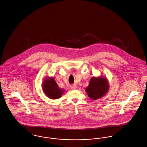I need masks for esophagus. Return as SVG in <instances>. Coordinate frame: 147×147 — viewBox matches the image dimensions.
Masks as SVG:
<instances>
[{"label": "esophagus", "instance_id": "esophagus-1", "mask_svg": "<svg viewBox=\"0 0 147 147\" xmlns=\"http://www.w3.org/2000/svg\"><path fill=\"white\" fill-rule=\"evenodd\" d=\"M70 88H71V89H76L77 86H76V85H73V86H70Z\"/></svg>", "mask_w": 147, "mask_h": 147}]
</instances>
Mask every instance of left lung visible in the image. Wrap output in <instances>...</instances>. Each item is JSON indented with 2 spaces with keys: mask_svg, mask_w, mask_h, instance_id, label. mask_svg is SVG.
Wrapping results in <instances>:
<instances>
[{
  "mask_svg": "<svg viewBox=\"0 0 147 147\" xmlns=\"http://www.w3.org/2000/svg\"><path fill=\"white\" fill-rule=\"evenodd\" d=\"M109 83L105 77H92L89 85L85 89L88 96L93 100L98 99L104 96L108 92Z\"/></svg>",
  "mask_w": 147,
  "mask_h": 147,
  "instance_id": "obj_1",
  "label": "left lung"
}]
</instances>
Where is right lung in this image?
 <instances>
[{
  "label": "right lung",
  "instance_id": "obj_1",
  "mask_svg": "<svg viewBox=\"0 0 147 147\" xmlns=\"http://www.w3.org/2000/svg\"><path fill=\"white\" fill-rule=\"evenodd\" d=\"M42 88L44 93L49 98L56 99L60 98L65 90L60 88L53 77H46L44 79Z\"/></svg>",
  "mask_w": 147,
  "mask_h": 147
}]
</instances>
